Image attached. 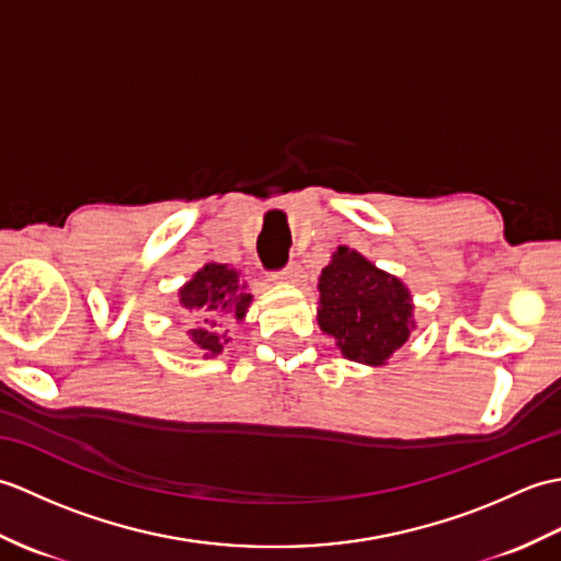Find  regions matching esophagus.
<instances>
[{
	"label": "esophagus",
	"mask_w": 561,
	"mask_h": 561,
	"mask_svg": "<svg viewBox=\"0 0 561 561\" xmlns=\"http://www.w3.org/2000/svg\"><path fill=\"white\" fill-rule=\"evenodd\" d=\"M272 279H279V282H291V284H296V282H301V267L296 265V262H291V265H287L284 270H279V272H272L270 274Z\"/></svg>",
	"instance_id": "34e87169"
}]
</instances>
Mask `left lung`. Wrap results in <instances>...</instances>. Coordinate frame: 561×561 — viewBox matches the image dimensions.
Returning <instances> with one entry per match:
<instances>
[{"label": "left lung", "instance_id": "8db88e82", "mask_svg": "<svg viewBox=\"0 0 561 561\" xmlns=\"http://www.w3.org/2000/svg\"><path fill=\"white\" fill-rule=\"evenodd\" d=\"M318 325L337 340L352 362L383 364L412 328V299L404 284L364 255L337 248L320 274Z\"/></svg>", "mask_w": 561, "mask_h": 561}]
</instances>
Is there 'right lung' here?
Returning a JSON list of instances; mask_svg holds the SVG:
<instances>
[{
	"instance_id": "add662e5",
	"label": "right lung",
	"mask_w": 561,
	"mask_h": 561,
	"mask_svg": "<svg viewBox=\"0 0 561 561\" xmlns=\"http://www.w3.org/2000/svg\"><path fill=\"white\" fill-rule=\"evenodd\" d=\"M250 304V294L238 284V274L226 265H209L202 267L193 279L181 289V306L187 313L202 318V323L190 330L193 342L205 354H219L226 335L221 330L229 325V320H243Z\"/></svg>"
}]
</instances>
